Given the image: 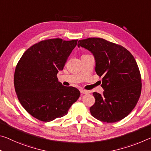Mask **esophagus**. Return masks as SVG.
Instances as JSON below:
<instances>
[{"label":"esophagus","mask_w":151,"mask_h":151,"mask_svg":"<svg viewBox=\"0 0 151 151\" xmlns=\"http://www.w3.org/2000/svg\"><path fill=\"white\" fill-rule=\"evenodd\" d=\"M80 92L81 93H82V94H87L89 92L88 91H86V90H83V89H81L80 90Z\"/></svg>","instance_id":"obj_1"}]
</instances>
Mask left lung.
<instances>
[{
    "label": "left lung",
    "instance_id": "8db88e82",
    "mask_svg": "<svg viewBox=\"0 0 151 151\" xmlns=\"http://www.w3.org/2000/svg\"><path fill=\"white\" fill-rule=\"evenodd\" d=\"M93 54L95 72L102 76L103 94L93 93L95 103L90 107L92 116L107 123L126 118L134 108L141 93V76L134 56L122 45L99 37L78 42Z\"/></svg>",
    "mask_w": 151,
    "mask_h": 151
}]
</instances>
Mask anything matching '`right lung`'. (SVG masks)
Wrapping results in <instances>:
<instances>
[{"label": "right lung", "instance_id": "add662e5", "mask_svg": "<svg viewBox=\"0 0 151 151\" xmlns=\"http://www.w3.org/2000/svg\"><path fill=\"white\" fill-rule=\"evenodd\" d=\"M77 40H44L24 52L16 66L14 85L24 109L43 122H51L67 114L80 97L73 87L59 82L57 74L63 70Z\"/></svg>", "mask_w": 151, "mask_h": 151}]
</instances>
